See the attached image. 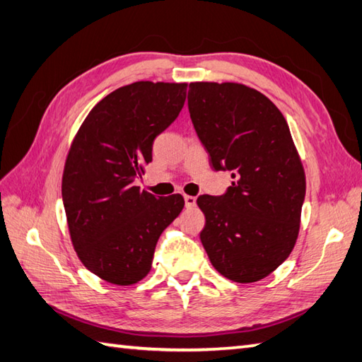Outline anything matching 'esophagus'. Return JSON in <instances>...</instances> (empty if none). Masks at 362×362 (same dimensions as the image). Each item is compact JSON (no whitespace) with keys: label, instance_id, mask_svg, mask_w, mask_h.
Returning <instances> with one entry per match:
<instances>
[{"label":"esophagus","instance_id":"34e87169","mask_svg":"<svg viewBox=\"0 0 362 362\" xmlns=\"http://www.w3.org/2000/svg\"><path fill=\"white\" fill-rule=\"evenodd\" d=\"M185 205L188 206V209H193V206L196 205V197L194 196H185Z\"/></svg>","mask_w":362,"mask_h":362}]
</instances>
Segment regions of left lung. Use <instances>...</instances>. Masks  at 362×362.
<instances>
[{"mask_svg":"<svg viewBox=\"0 0 362 362\" xmlns=\"http://www.w3.org/2000/svg\"><path fill=\"white\" fill-rule=\"evenodd\" d=\"M188 109L211 166L233 179L226 194L197 197L204 249L226 279L258 281L298 236L306 182L288 122L271 99L236 82H191Z\"/></svg>","mask_w":362,"mask_h":362,"instance_id":"1","label":"left lung"}]
</instances>
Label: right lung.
Listing matches in <instances>:
<instances>
[{
  "instance_id": "1",
  "label": "right lung",
  "mask_w": 362,
  "mask_h": 362,
  "mask_svg": "<svg viewBox=\"0 0 362 362\" xmlns=\"http://www.w3.org/2000/svg\"><path fill=\"white\" fill-rule=\"evenodd\" d=\"M188 83L140 81L112 91L82 122L62 177L73 247L90 272L129 286L149 274L160 235L179 216L180 194L135 187L156 136L179 117Z\"/></svg>"
}]
</instances>
